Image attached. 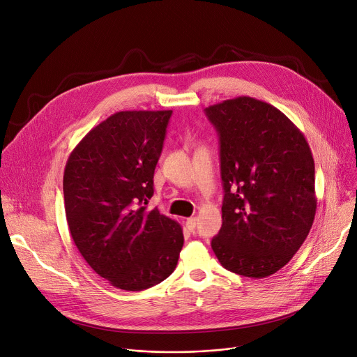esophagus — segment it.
<instances>
[{"instance_id": "esophagus-1", "label": "esophagus", "mask_w": 357, "mask_h": 357, "mask_svg": "<svg viewBox=\"0 0 357 357\" xmlns=\"http://www.w3.org/2000/svg\"><path fill=\"white\" fill-rule=\"evenodd\" d=\"M185 227L190 230V231H195L196 229V217H190L185 220Z\"/></svg>"}]
</instances>
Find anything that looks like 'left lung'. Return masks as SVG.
<instances>
[{
    "mask_svg": "<svg viewBox=\"0 0 357 357\" xmlns=\"http://www.w3.org/2000/svg\"><path fill=\"white\" fill-rule=\"evenodd\" d=\"M220 139L223 225L211 240L222 266L263 279L286 266L316 214L314 160L282 112L253 97L206 108Z\"/></svg>",
    "mask_w": 357,
    "mask_h": 357,
    "instance_id": "8db88e82",
    "label": "left lung"
}]
</instances>
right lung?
Segmentation results:
<instances>
[{
    "mask_svg": "<svg viewBox=\"0 0 357 357\" xmlns=\"http://www.w3.org/2000/svg\"><path fill=\"white\" fill-rule=\"evenodd\" d=\"M172 109L119 112L71 151L63 178L68 229L89 266L114 287L140 291L167 279L181 226L147 210Z\"/></svg>",
    "mask_w": 357,
    "mask_h": 357,
    "instance_id": "right-lung-1",
    "label": "right lung"
}]
</instances>
